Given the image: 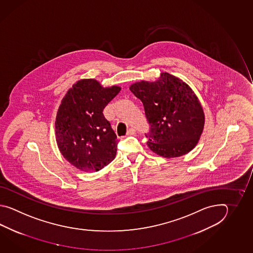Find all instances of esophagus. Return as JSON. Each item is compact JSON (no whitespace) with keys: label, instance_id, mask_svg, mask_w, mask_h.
<instances>
[{"label":"esophagus","instance_id":"obj_1","mask_svg":"<svg viewBox=\"0 0 253 253\" xmlns=\"http://www.w3.org/2000/svg\"><path fill=\"white\" fill-rule=\"evenodd\" d=\"M134 134H135V130L134 128H129L126 132L127 135H133Z\"/></svg>","mask_w":253,"mask_h":253}]
</instances>
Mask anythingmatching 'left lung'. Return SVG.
<instances>
[{"mask_svg": "<svg viewBox=\"0 0 253 253\" xmlns=\"http://www.w3.org/2000/svg\"><path fill=\"white\" fill-rule=\"evenodd\" d=\"M129 89L144 105L150 125L146 145L151 151L171 158L194 149L204 131L205 117L188 84L162 72L157 81L134 82Z\"/></svg>", "mask_w": 253, "mask_h": 253, "instance_id": "left-lung-1", "label": "left lung"}]
</instances>
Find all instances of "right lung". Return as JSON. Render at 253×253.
Returning a JSON list of instances; mask_svg holds the SVG:
<instances>
[{
  "label": "right lung",
  "mask_w": 253,
  "mask_h": 253,
  "mask_svg": "<svg viewBox=\"0 0 253 253\" xmlns=\"http://www.w3.org/2000/svg\"><path fill=\"white\" fill-rule=\"evenodd\" d=\"M121 87L104 86L94 79L78 81L59 105L56 141L65 159L83 172L98 171L113 160L118 140L103 109Z\"/></svg>",
  "instance_id": "1"
}]
</instances>
